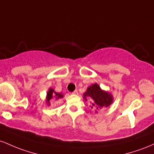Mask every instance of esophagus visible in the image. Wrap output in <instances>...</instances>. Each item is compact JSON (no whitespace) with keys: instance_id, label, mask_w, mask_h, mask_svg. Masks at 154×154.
<instances>
[{"instance_id":"esophagus-1","label":"esophagus","mask_w":154,"mask_h":154,"mask_svg":"<svg viewBox=\"0 0 154 154\" xmlns=\"http://www.w3.org/2000/svg\"><path fill=\"white\" fill-rule=\"evenodd\" d=\"M72 94H78V91L77 90H75V91H73L72 92Z\"/></svg>"}]
</instances>
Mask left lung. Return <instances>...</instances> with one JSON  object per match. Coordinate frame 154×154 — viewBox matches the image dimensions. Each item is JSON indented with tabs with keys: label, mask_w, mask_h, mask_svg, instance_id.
<instances>
[{
	"label": "left lung",
	"mask_w": 154,
	"mask_h": 154,
	"mask_svg": "<svg viewBox=\"0 0 154 154\" xmlns=\"http://www.w3.org/2000/svg\"><path fill=\"white\" fill-rule=\"evenodd\" d=\"M91 97L93 101L91 102L90 107L93 108L95 107L97 109L108 107L112 103L113 97L106 91H103L99 85L97 84H93L87 89V91L84 93V97L86 100V97Z\"/></svg>",
	"instance_id": "8db88e82"
}]
</instances>
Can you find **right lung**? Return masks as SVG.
<instances>
[{
  "label": "right lung",
  "instance_id": "right-lung-1",
  "mask_svg": "<svg viewBox=\"0 0 154 154\" xmlns=\"http://www.w3.org/2000/svg\"><path fill=\"white\" fill-rule=\"evenodd\" d=\"M53 97H56V99L57 100V99H59V98L63 97V95L62 94H60V93H57L56 91H54V89H50L49 91H48V93H47V100H46L47 103H49V100H51Z\"/></svg>",
  "mask_w": 154,
  "mask_h": 154
}]
</instances>
